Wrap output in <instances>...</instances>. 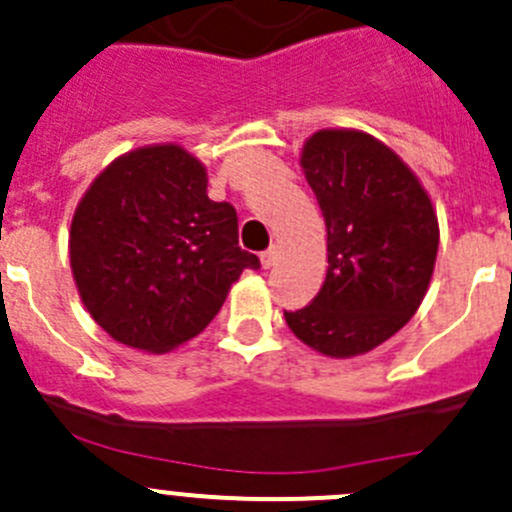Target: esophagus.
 <instances>
[{"instance_id": "esophagus-1", "label": "esophagus", "mask_w": 512, "mask_h": 512, "mask_svg": "<svg viewBox=\"0 0 512 512\" xmlns=\"http://www.w3.org/2000/svg\"><path fill=\"white\" fill-rule=\"evenodd\" d=\"M276 256H278V251H276V249L263 251V254H261V266H263V268H271L273 263H276Z\"/></svg>"}]
</instances>
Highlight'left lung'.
Returning <instances> with one entry per match:
<instances>
[{
  "label": "left lung",
  "mask_w": 512,
  "mask_h": 512,
  "mask_svg": "<svg viewBox=\"0 0 512 512\" xmlns=\"http://www.w3.org/2000/svg\"><path fill=\"white\" fill-rule=\"evenodd\" d=\"M301 169L326 221L328 268L318 296L283 316L313 351L361 356L421 306L438 254V216L401 156L363 131H316L303 144Z\"/></svg>",
  "instance_id": "obj_1"
}]
</instances>
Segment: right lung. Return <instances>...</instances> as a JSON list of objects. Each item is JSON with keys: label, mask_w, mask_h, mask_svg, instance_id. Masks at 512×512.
<instances>
[{"label": "right lung", "mask_w": 512, "mask_h": 512, "mask_svg": "<svg viewBox=\"0 0 512 512\" xmlns=\"http://www.w3.org/2000/svg\"><path fill=\"white\" fill-rule=\"evenodd\" d=\"M204 164L179 144L141 146L86 189L69 261L86 311L114 341L166 353L199 336L244 268L239 219L206 194Z\"/></svg>", "instance_id": "1"}]
</instances>
